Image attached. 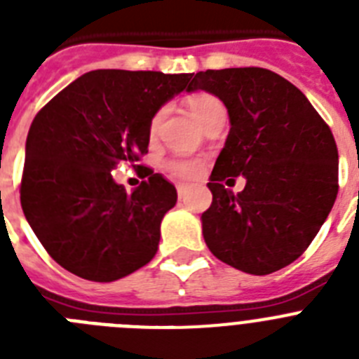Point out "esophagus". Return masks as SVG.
<instances>
[{
    "label": "esophagus",
    "instance_id": "obj_1",
    "mask_svg": "<svg viewBox=\"0 0 359 359\" xmlns=\"http://www.w3.org/2000/svg\"><path fill=\"white\" fill-rule=\"evenodd\" d=\"M176 189H177V196H180V198L187 196V192H189V185H185V183H180Z\"/></svg>",
    "mask_w": 359,
    "mask_h": 359
}]
</instances>
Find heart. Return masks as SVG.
Listing matches in <instances>:
<instances>
[{"label":"heart","mask_w":359,"mask_h":359,"mask_svg":"<svg viewBox=\"0 0 359 359\" xmlns=\"http://www.w3.org/2000/svg\"><path fill=\"white\" fill-rule=\"evenodd\" d=\"M189 107H190V111H192L194 118L198 120L201 126L207 122L208 118H212L215 113H219V111H224L221 100H219V98H215L214 95H208V93L192 95V97L189 98ZM165 113H167V109H165V107H161L156 115L152 116L151 128H149L151 135H156V131H158V128H160V123H161V120H163ZM167 169H169L174 176L180 177V180H190V177H196L199 172H201V161L192 160V158H174V160H170L169 163H167Z\"/></svg>","instance_id":"1"}]
</instances>
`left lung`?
<instances>
[{
  "mask_svg": "<svg viewBox=\"0 0 359 359\" xmlns=\"http://www.w3.org/2000/svg\"><path fill=\"white\" fill-rule=\"evenodd\" d=\"M226 106L230 133L210 182L203 237L219 261L244 273L268 275L306 252L338 194V149L306 95L264 68L196 73L192 91ZM228 175L247 177L243 193L224 189ZM230 182V180H228Z\"/></svg>",
  "mask_w": 359,
  "mask_h": 359,
  "instance_id": "1",
  "label": "left lung"
}]
</instances>
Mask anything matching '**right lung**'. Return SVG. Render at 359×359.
I'll use <instances>...</instances> for the list:
<instances>
[{
    "instance_id": "right-lung-1",
    "label": "right lung",
    "mask_w": 359,
    "mask_h": 359,
    "mask_svg": "<svg viewBox=\"0 0 359 359\" xmlns=\"http://www.w3.org/2000/svg\"><path fill=\"white\" fill-rule=\"evenodd\" d=\"M194 73L95 69L66 86L30 126L21 207L44 250L77 277L113 282L158 252L176 189L144 167L128 192L113 177L147 152L151 120Z\"/></svg>"
}]
</instances>
